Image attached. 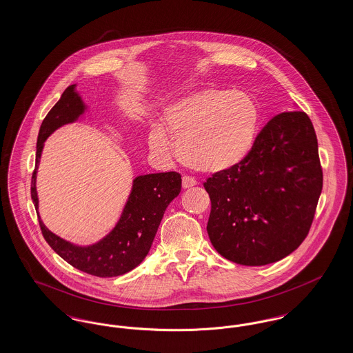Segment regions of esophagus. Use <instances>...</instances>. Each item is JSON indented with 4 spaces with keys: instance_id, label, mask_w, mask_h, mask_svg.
Listing matches in <instances>:
<instances>
[{
    "instance_id": "1",
    "label": "esophagus",
    "mask_w": 353,
    "mask_h": 353,
    "mask_svg": "<svg viewBox=\"0 0 353 353\" xmlns=\"http://www.w3.org/2000/svg\"><path fill=\"white\" fill-rule=\"evenodd\" d=\"M197 184V181L193 179V177H190V176H184L183 177V188H190V186H194V185Z\"/></svg>"
}]
</instances>
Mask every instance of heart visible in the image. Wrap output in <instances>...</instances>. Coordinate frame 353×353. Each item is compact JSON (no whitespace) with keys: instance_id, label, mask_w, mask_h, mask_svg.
I'll use <instances>...</instances> for the list:
<instances>
[{"instance_id":"1","label":"heart","mask_w":353,"mask_h":353,"mask_svg":"<svg viewBox=\"0 0 353 353\" xmlns=\"http://www.w3.org/2000/svg\"><path fill=\"white\" fill-rule=\"evenodd\" d=\"M165 128L177 140L180 159L192 168L219 173L238 167L250 154L259 131L261 111L250 95L209 88L170 104ZM156 153L170 150L164 131L150 134Z\"/></svg>"}]
</instances>
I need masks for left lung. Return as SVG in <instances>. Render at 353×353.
Listing matches in <instances>:
<instances>
[{"instance_id": "8db88e82", "label": "left lung", "mask_w": 353, "mask_h": 353, "mask_svg": "<svg viewBox=\"0 0 353 353\" xmlns=\"http://www.w3.org/2000/svg\"><path fill=\"white\" fill-rule=\"evenodd\" d=\"M212 201L208 234L226 259L278 262L308 234L323 188L318 139L305 112H282L258 134L238 167L203 183Z\"/></svg>"}]
</instances>
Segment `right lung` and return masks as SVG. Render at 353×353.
Masks as SVG:
<instances>
[{
    "label": "right lung",
    "mask_w": 353,
    "mask_h": 353,
    "mask_svg": "<svg viewBox=\"0 0 353 353\" xmlns=\"http://www.w3.org/2000/svg\"><path fill=\"white\" fill-rule=\"evenodd\" d=\"M85 105L75 91V84L68 85L61 99L43 119L38 140L35 169L32 177V200L38 214L37 169L45 140L57 128L79 118ZM181 192V174L177 172L150 173L134 180L132 190L117 226L99 242L90 246H77L51 233L38 214L43 238L51 249L71 266L94 276L110 278L123 275L139 266L151 249L165 209Z\"/></svg>",
    "instance_id": "obj_1"
}]
</instances>
